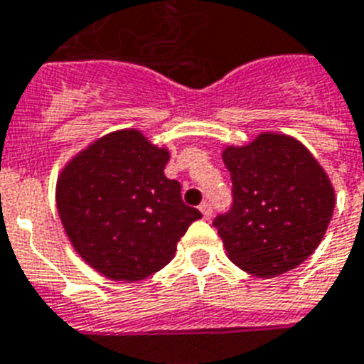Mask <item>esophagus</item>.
<instances>
[{
  "label": "esophagus",
  "mask_w": 364,
  "mask_h": 364,
  "mask_svg": "<svg viewBox=\"0 0 364 364\" xmlns=\"http://www.w3.org/2000/svg\"><path fill=\"white\" fill-rule=\"evenodd\" d=\"M200 212H203V216L206 218V220H210V216H212V205L210 203H208V200H205V203H200Z\"/></svg>",
  "instance_id": "obj_1"
}]
</instances>
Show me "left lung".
I'll use <instances>...</instances> for the list:
<instances>
[{"mask_svg":"<svg viewBox=\"0 0 364 364\" xmlns=\"http://www.w3.org/2000/svg\"><path fill=\"white\" fill-rule=\"evenodd\" d=\"M232 205L212 225L229 259L261 278L295 269L321 242L334 210L327 174L301 142L263 133L252 144L229 146Z\"/></svg>","mask_w":364,"mask_h":364,"instance_id":"left-lung-1","label":"left lung"}]
</instances>
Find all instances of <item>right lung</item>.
<instances>
[{"mask_svg":"<svg viewBox=\"0 0 364 364\" xmlns=\"http://www.w3.org/2000/svg\"><path fill=\"white\" fill-rule=\"evenodd\" d=\"M165 148L135 129L116 132L78 154L58 180L56 203L67 237L90 267L135 282L173 259L197 208L168 180Z\"/></svg>","mask_w":364,"mask_h":364,"instance_id":"obj_1","label":"right lung"}]
</instances>
